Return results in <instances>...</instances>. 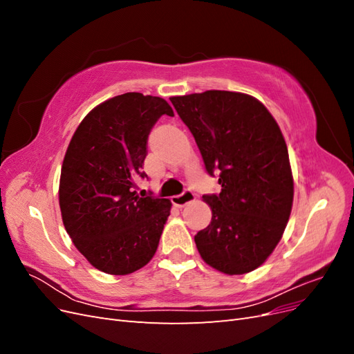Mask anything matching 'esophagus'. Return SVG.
I'll use <instances>...</instances> for the list:
<instances>
[{"label": "esophagus", "mask_w": 354, "mask_h": 354, "mask_svg": "<svg viewBox=\"0 0 354 354\" xmlns=\"http://www.w3.org/2000/svg\"><path fill=\"white\" fill-rule=\"evenodd\" d=\"M194 199H195V194H194V192H192L190 189H185L183 194H180V195H176V196L171 198V202H173L176 207L181 208V207L187 205V203L192 202Z\"/></svg>", "instance_id": "obj_1"}]
</instances>
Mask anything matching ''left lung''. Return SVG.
Segmentation results:
<instances>
[{
    "label": "left lung",
    "instance_id": "8db88e82",
    "mask_svg": "<svg viewBox=\"0 0 354 354\" xmlns=\"http://www.w3.org/2000/svg\"><path fill=\"white\" fill-rule=\"evenodd\" d=\"M220 194L203 195L212 218L195 234L207 264L226 274L261 266L281 241L294 181L281 128L248 94L209 90L171 97Z\"/></svg>",
    "mask_w": 354,
    "mask_h": 354
}]
</instances>
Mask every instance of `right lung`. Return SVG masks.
Instances as JSON below:
<instances>
[{"label":"right lung","instance_id":"add662e5","mask_svg":"<svg viewBox=\"0 0 354 354\" xmlns=\"http://www.w3.org/2000/svg\"><path fill=\"white\" fill-rule=\"evenodd\" d=\"M162 115L174 116L164 99L116 95L84 118L63 159V224L78 251L104 273H133L156 252L171 202L138 196L134 186L147 177V138Z\"/></svg>","mask_w":354,"mask_h":354}]
</instances>
